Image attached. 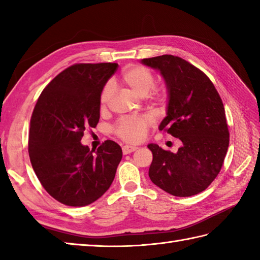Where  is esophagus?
<instances>
[{
    "label": "esophagus",
    "mask_w": 260,
    "mask_h": 260,
    "mask_svg": "<svg viewBox=\"0 0 260 260\" xmlns=\"http://www.w3.org/2000/svg\"><path fill=\"white\" fill-rule=\"evenodd\" d=\"M121 150H123V154H129V153H133L134 151H136L137 150V147H135V146H129V145H125V146H123V148H121Z\"/></svg>",
    "instance_id": "1"
}]
</instances>
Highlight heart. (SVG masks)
Segmentation results:
<instances>
[{"instance_id": "1", "label": "heart", "mask_w": 260, "mask_h": 260, "mask_svg": "<svg viewBox=\"0 0 260 260\" xmlns=\"http://www.w3.org/2000/svg\"><path fill=\"white\" fill-rule=\"evenodd\" d=\"M120 80L124 85L129 87L132 90L140 96H146L155 86V76L152 71L140 64H132L126 67L120 75ZM114 96V88L110 84L104 86L101 92V107L106 108L109 102ZM154 96L157 99L163 97L162 89H155ZM152 121L150 118L144 116H137V117H124L117 121L114 127L115 134L119 139L127 143H140L146 137L148 127L151 126Z\"/></svg>"}]
</instances>
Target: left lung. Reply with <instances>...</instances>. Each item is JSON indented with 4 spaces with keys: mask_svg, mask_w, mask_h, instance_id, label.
I'll use <instances>...</instances> for the list:
<instances>
[{
    "mask_svg": "<svg viewBox=\"0 0 260 260\" xmlns=\"http://www.w3.org/2000/svg\"><path fill=\"white\" fill-rule=\"evenodd\" d=\"M159 70L169 90L168 115L159 129L182 142L178 152L148 144L154 184L175 197L204 191L217 178L229 146V129L221 98L209 77L172 54L143 59Z\"/></svg>",
    "mask_w": 260,
    "mask_h": 260,
    "instance_id": "obj_1",
    "label": "left lung"
}]
</instances>
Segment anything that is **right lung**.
<instances>
[{"instance_id":"1","label":"right lung","mask_w":260,"mask_h":260,"mask_svg":"<svg viewBox=\"0 0 260 260\" xmlns=\"http://www.w3.org/2000/svg\"><path fill=\"white\" fill-rule=\"evenodd\" d=\"M118 64L76 63L49 82L30 120L29 156L41 185L69 207L95 202L113 183L123 156L107 140L93 153L80 143L87 128L96 127L101 92Z\"/></svg>"}]
</instances>
